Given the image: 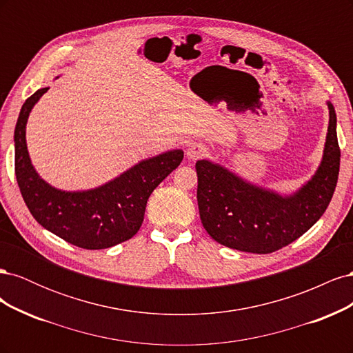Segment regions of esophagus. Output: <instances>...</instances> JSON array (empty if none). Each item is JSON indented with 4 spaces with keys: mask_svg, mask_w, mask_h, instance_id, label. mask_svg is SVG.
Wrapping results in <instances>:
<instances>
[{
    "mask_svg": "<svg viewBox=\"0 0 353 353\" xmlns=\"http://www.w3.org/2000/svg\"><path fill=\"white\" fill-rule=\"evenodd\" d=\"M206 152H208V148L203 145V144H191L188 148H187V156H188V159H191V160H197V159H200V157H203L206 154Z\"/></svg>",
    "mask_w": 353,
    "mask_h": 353,
    "instance_id": "obj_1",
    "label": "esophagus"
}]
</instances>
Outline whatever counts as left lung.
I'll return each mask as SVG.
<instances>
[{
  "mask_svg": "<svg viewBox=\"0 0 353 353\" xmlns=\"http://www.w3.org/2000/svg\"><path fill=\"white\" fill-rule=\"evenodd\" d=\"M330 123L323 162L311 181L293 196L245 183L230 170L199 160L197 203L203 227L222 245L266 254L283 249L323 216L334 194L340 169L336 112L328 103Z\"/></svg>",
  "mask_w": 353,
  "mask_h": 353,
  "instance_id": "1",
  "label": "left lung"
}]
</instances>
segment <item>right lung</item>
<instances>
[{"mask_svg": "<svg viewBox=\"0 0 353 353\" xmlns=\"http://www.w3.org/2000/svg\"><path fill=\"white\" fill-rule=\"evenodd\" d=\"M41 88L25 101L14 130V172L29 212L42 227L81 249H108L132 239L140 230L153 190L183 162L172 150L143 160L121 176L88 191H61L41 179L30 163L26 122Z\"/></svg>", "mask_w": 353, "mask_h": 353, "instance_id": "right-lung-1", "label": "right lung"}]
</instances>
